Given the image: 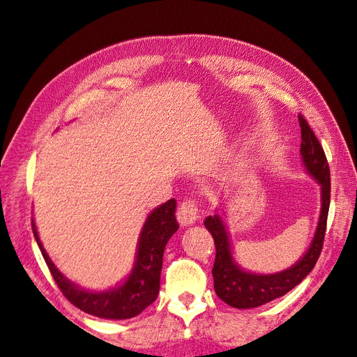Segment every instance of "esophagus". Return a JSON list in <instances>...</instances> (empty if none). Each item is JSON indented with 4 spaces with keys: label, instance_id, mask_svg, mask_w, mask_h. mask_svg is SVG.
<instances>
[{
    "label": "esophagus",
    "instance_id": "esophagus-1",
    "mask_svg": "<svg viewBox=\"0 0 357 357\" xmlns=\"http://www.w3.org/2000/svg\"><path fill=\"white\" fill-rule=\"evenodd\" d=\"M198 219V204L195 199H185L177 210V220L181 226H189Z\"/></svg>",
    "mask_w": 357,
    "mask_h": 357
}]
</instances>
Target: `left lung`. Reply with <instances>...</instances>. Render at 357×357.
<instances>
[{
	"instance_id": "left-lung-1",
	"label": "left lung",
	"mask_w": 357,
	"mask_h": 357,
	"mask_svg": "<svg viewBox=\"0 0 357 357\" xmlns=\"http://www.w3.org/2000/svg\"><path fill=\"white\" fill-rule=\"evenodd\" d=\"M301 125V158L311 177H314L321 188V210L314 238L304 257L277 274H252L234 262L231 244L226 226L219 214L208 215L204 225L213 235L215 244V259L213 265L214 290L226 304L235 308H255L266 302L286 295L304 280L321 253L323 241L326 234V222L331 204V172L329 164L316 134L312 132L304 116L299 114Z\"/></svg>"
}]
</instances>
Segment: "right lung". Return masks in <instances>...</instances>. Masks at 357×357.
<instances>
[{"label": "right lung", "mask_w": 357, "mask_h": 357, "mask_svg": "<svg viewBox=\"0 0 357 357\" xmlns=\"http://www.w3.org/2000/svg\"><path fill=\"white\" fill-rule=\"evenodd\" d=\"M176 207V199L172 198L149 214L142 235H139L137 261L132 273L122 286L109 291H89L71 283L58 271V268L53 265L43 248L34 220H32V232L53 280L61 289L62 295L74 307L102 319H131L155 302L159 294L162 257H164L165 245L172 234L178 229Z\"/></svg>", "instance_id": "add662e5"}]
</instances>
